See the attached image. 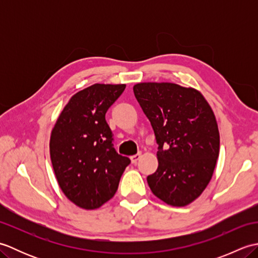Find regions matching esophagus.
I'll return each mask as SVG.
<instances>
[{"label": "esophagus", "instance_id": "esophagus-1", "mask_svg": "<svg viewBox=\"0 0 258 258\" xmlns=\"http://www.w3.org/2000/svg\"><path fill=\"white\" fill-rule=\"evenodd\" d=\"M141 156H142V153H138V154L131 156V161H132V163H136L140 160Z\"/></svg>", "mask_w": 258, "mask_h": 258}]
</instances>
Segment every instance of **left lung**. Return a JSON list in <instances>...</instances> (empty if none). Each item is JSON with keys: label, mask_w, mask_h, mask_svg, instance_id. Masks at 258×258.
<instances>
[{"label": "left lung", "mask_w": 258, "mask_h": 258, "mask_svg": "<svg viewBox=\"0 0 258 258\" xmlns=\"http://www.w3.org/2000/svg\"><path fill=\"white\" fill-rule=\"evenodd\" d=\"M133 91L158 145V167L147 176L150 188L168 205H187L210 183L220 154L215 115L190 87L140 83Z\"/></svg>", "instance_id": "8db88e82"}]
</instances>
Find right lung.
<instances>
[{"mask_svg":"<svg viewBox=\"0 0 258 258\" xmlns=\"http://www.w3.org/2000/svg\"><path fill=\"white\" fill-rule=\"evenodd\" d=\"M125 85L94 84L72 96L54 126L50 154L65 196L85 210H94L116 193L128 157L119 155L105 119Z\"/></svg>","mask_w":258,"mask_h":258,"instance_id":"add662e5","label":"right lung"}]
</instances>
